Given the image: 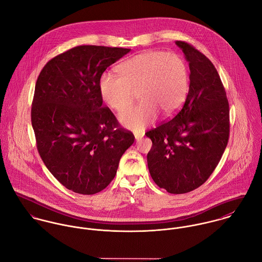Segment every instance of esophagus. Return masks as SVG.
<instances>
[{
	"mask_svg": "<svg viewBox=\"0 0 262 262\" xmlns=\"http://www.w3.org/2000/svg\"><path fill=\"white\" fill-rule=\"evenodd\" d=\"M143 137H144V134H142V133H141V134H139V133H136V134H135V138H136L137 141L142 140Z\"/></svg>",
	"mask_w": 262,
	"mask_h": 262,
	"instance_id": "esophagus-1",
	"label": "esophagus"
}]
</instances>
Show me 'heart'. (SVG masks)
I'll use <instances>...</instances> for the list:
<instances>
[{
    "instance_id": "heart-1",
    "label": "heart",
    "mask_w": 262,
    "mask_h": 262,
    "mask_svg": "<svg viewBox=\"0 0 262 262\" xmlns=\"http://www.w3.org/2000/svg\"><path fill=\"white\" fill-rule=\"evenodd\" d=\"M118 77L104 73L99 79V92L106 104L122 111L134 101L141 102L119 114L127 128L141 132L159 116H173L184 103L189 89V70L177 53L147 52L120 63Z\"/></svg>"
}]
</instances>
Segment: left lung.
I'll use <instances>...</instances> for the list:
<instances>
[{
	"instance_id": "obj_1",
	"label": "left lung",
	"mask_w": 262,
	"mask_h": 262,
	"mask_svg": "<svg viewBox=\"0 0 262 262\" xmlns=\"http://www.w3.org/2000/svg\"><path fill=\"white\" fill-rule=\"evenodd\" d=\"M175 45L189 62L188 94L172 119L146 136L153 143L147 156L153 180L169 193L181 194L203 185L217 166L229 141L230 109L212 62L185 41Z\"/></svg>"
}]
</instances>
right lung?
<instances>
[{
  "instance_id": "obj_1",
  "label": "right lung",
  "mask_w": 262,
  "mask_h": 262,
  "mask_svg": "<svg viewBox=\"0 0 262 262\" xmlns=\"http://www.w3.org/2000/svg\"><path fill=\"white\" fill-rule=\"evenodd\" d=\"M129 51L79 46L48 61L37 78L31 106L37 151L58 182L76 193L107 187L135 142L99 92L105 70Z\"/></svg>"
}]
</instances>
